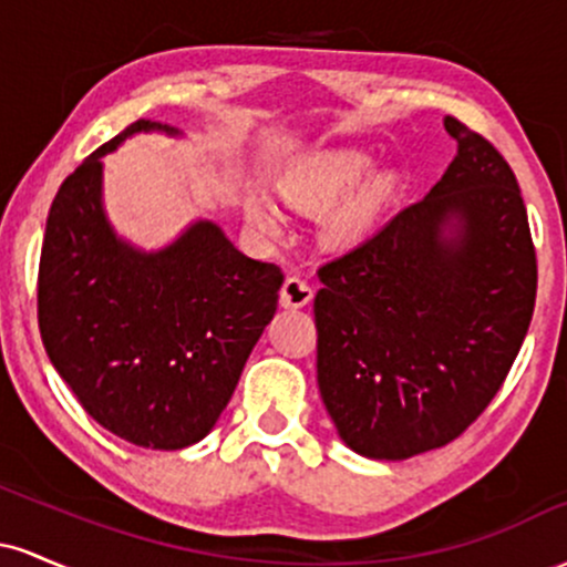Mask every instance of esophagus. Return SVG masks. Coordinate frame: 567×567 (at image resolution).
<instances>
[{"label":"esophagus","mask_w":567,"mask_h":567,"mask_svg":"<svg viewBox=\"0 0 567 567\" xmlns=\"http://www.w3.org/2000/svg\"><path fill=\"white\" fill-rule=\"evenodd\" d=\"M315 298V290H311V285L306 282L301 277H288L285 279L282 290H279V303L285 306V309H303L306 303Z\"/></svg>","instance_id":"1"}]
</instances>
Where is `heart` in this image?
<instances>
[{
    "label": "heart",
    "instance_id": "heart-1",
    "mask_svg": "<svg viewBox=\"0 0 567 567\" xmlns=\"http://www.w3.org/2000/svg\"><path fill=\"white\" fill-rule=\"evenodd\" d=\"M373 167V159L365 152H354V148H347V152H333L324 154L292 181L288 194L296 205L306 207V210H317V207L330 205L338 197L354 188ZM394 178L392 175H375L370 178L365 186L357 188L351 197L343 202L336 210V216L330 218L328 234L333 243H357L365 234L373 229V224L379 220L383 207L389 205V199L394 197ZM252 224L258 226L269 237H279L285 229L282 213L277 210L271 202H256L250 210Z\"/></svg>",
    "mask_w": 567,
    "mask_h": 567
}]
</instances>
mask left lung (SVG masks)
<instances>
[{
    "label": "left lung",
    "mask_w": 567,
    "mask_h": 567,
    "mask_svg": "<svg viewBox=\"0 0 567 567\" xmlns=\"http://www.w3.org/2000/svg\"><path fill=\"white\" fill-rule=\"evenodd\" d=\"M437 186L317 269V383L351 451L447 445L504 386L536 306V247L509 162L447 116Z\"/></svg>",
    "instance_id": "8db88e82"
}]
</instances>
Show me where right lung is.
Listing matches in <instances>:
<instances>
[{
	"label": "right lung",
	"instance_id": "1",
	"mask_svg": "<svg viewBox=\"0 0 567 567\" xmlns=\"http://www.w3.org/2000/svg\"><path fill=\"white\" fill-rule=\"evenodd\" d=\"M95 148L58 188L37 277L42 343L80 405L116 437L181 451L216 426L252 347L277 311L285 275L252 261L210 220L159 252L116 239L101 210Z\"/></svg>",
	"mask_w": 567,
	"mask_h": 567
}]
</instances>
